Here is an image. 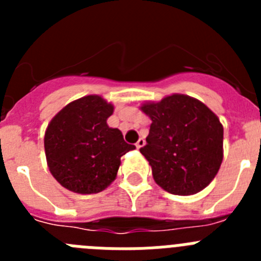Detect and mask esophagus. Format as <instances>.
<instances>
[{"label": "esophagus", "mask_w": 261, "mask_h": 261, "mask_svg": "<svg viewBox=\"0 0 261 261\" xmlns=\"http://www.w3.org/2000/svg\"><path fill=\"white\" fill-rule=\"evenodd\" d=\"M145 145V140L144 138H140V140H138L137 142H136V147H137V149H141L142 146H144Z\"/></svg>", "instance_id": "34e87169"}]
</instances>
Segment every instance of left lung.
Listing matches in <instances>:
<instances>
[{"instance_id":"left-lung-1","label":"left lung","mask_w":261,"mask_h":261,"mask_svg":"<svg viewBox=\"0 0 261 261\" xmlns=\"http://www.w3.org/2000/svg\"><path fill=\"white\" fill-rule=\"evenodd\" d=\"M150 117L140 149L155 183L172 195L190 196L209 186L223 159V126L211 108L184 94L142 103Z\"/></svg>"}]
</instances>
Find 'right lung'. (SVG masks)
<instances>
[{
	"mask_svg": "<svg viewBox=\"0 0 261 261\" xmlns=\"http://www.w3.org/2000/svg\"><path fill=\"white\" fill-rule=\"evenodd\" d=\"M114 106L100 95L73 100L49 121L44 149L50 174L64 188L81 195L106 190L116 179L120 158L135 145L110 128Z\"/></svg>",
	"mask_w": 261,
	"mask_h": 261,
	"instance_id": "obj_1",
	"label": "right lung"
}]
</instances>
